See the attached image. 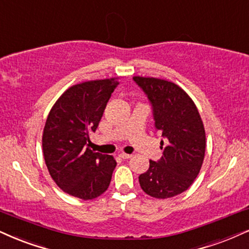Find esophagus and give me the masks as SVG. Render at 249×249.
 Instances as JSON below:
<instances>
[{
  "instance_id": "obj_1",
  "label": "esophagus",
  "mask_w": 249,
  "mask_h": 249,
  "mask_svg": "<svg viewBox=\"0 0 249 249\" xmlns=\"http://www.w3.org/2000/svg\"><path fill=\"white\" fill-rule=\"evenodd\" d=\"M119 157L122 158V159H129V158L131 157V155H128V153L121 152V153H120V155H119Z\"/></svg>"
}]
</instances>
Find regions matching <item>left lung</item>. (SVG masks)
Wrapping results in <instances>:
<instances>
[{
    "mask_svg": "<svg viewBox=\"0 0 249 249\" xmlns=\"http://www.w3.org/2000/svg\"><path fill=\"white\" fill-rule=\"evenodd\" d=\"M148 98L155 129L165 145L158 160L139 177L144 193L156 198L179 195L199 173L205 152V131L194 101L172 82L153 77H133Z\"/></svg>",
    "mask_w": 249,
    "mask_h": 249,
    "instance_id": "8db88e82",
    "label": "left lung"
}]
</instances>
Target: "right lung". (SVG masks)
<instances>
[{
  "label": "right lung",
  "instance_id": "add662e5",
  "mask_svg": "<svg viewBox=\"0 0 249 249\" xmlns=\"http://www.w3.org/2000/svg\"><path fill=\"white\" fill-rule=\"evenodd\" d=\"M118 84L109 78L73 85L48 114L42 135L46 165L55 183L75 197L93 199L109 186L116 161L93 152L89 143Z\"/></svg>",
  "mask_w": 249,
  "mask_h": 249
}]
</instances>
